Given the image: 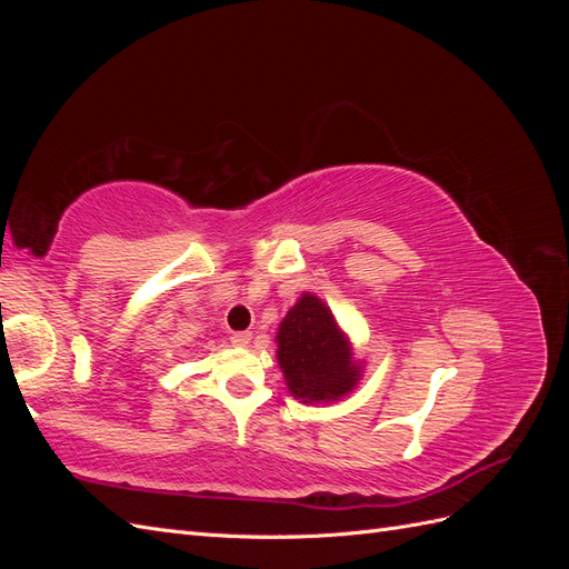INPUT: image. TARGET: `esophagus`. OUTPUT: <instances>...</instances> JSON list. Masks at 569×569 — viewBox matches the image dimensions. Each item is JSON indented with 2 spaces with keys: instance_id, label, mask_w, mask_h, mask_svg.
<instances>
[{
  "instance_id": "34e87169",
  "label": "esophagus",
  "mask_w": 569,
  "mask_h": 569,
  "mask_svg": "<svg viewBox=\"0 0 569 569\" xmlns=\"http://www.w3.org/2000/svg\"><path fill=\"white\" fill-rule=\"evenodd\" d=\"M230 341L234 343V347H249V341H251V332H232Z\"/></svg>"
}]
</instances>
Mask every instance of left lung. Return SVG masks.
Segmentation results:
<instances>
[{"label":"left lung","instance_id":"8db88e82","mask_svg":"<svg viewBox=\"0 0 569 569\" xmlns=\"http://www.w3.org/2000/svg\"><path fill=\"white\" fill-rule=\"evenodd\" d=\"M274 341L284 382L303 403L339 401L353 391L363 372L332 311L311 291L291 306Z\"/></svg>","mask_w":569,"mask_h":569}]
</instances>
